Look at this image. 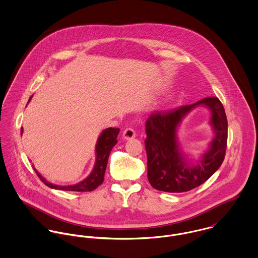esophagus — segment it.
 Returning <instances> with one entry per match:
<instances>
[{
  "instance_id": "obj_1",
  "label": "esophagus",
  "mask_w": 258,
  "mask_h": 258,
  "mask_svg": "<svg viewBox=\"0 0 258 258\" xmlns=\"http://www.w3.org/2000/svg\"><path fill=\"white\" fill-rule=\"evenodd\" d=\"M135 136H136V133H135L134 129H132V128H126L123 132V138L125 140L133 139V138H135Z\"/></svg>"
}]
</instances>
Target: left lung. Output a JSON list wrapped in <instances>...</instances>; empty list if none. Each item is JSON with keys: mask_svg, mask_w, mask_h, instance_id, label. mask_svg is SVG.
Here are the masks:
<instances>
[{"mask_svg": "<svg viewBox=\"0 0 258 258\" xmlns=\"http://www.w3.org/2000/svg\"><path fill=\"white\" fill-rule=\"evenodd\" d=\"M198 106L211 111L210 123L215 137L201 158L192 162L179 149L176 132L181 120ZM146 135L148 180L151 185L167 192L187 191L209 180L223 162L227 142L225 111L217 97H207L170 110L155 111L146 121Z\"/></svg>", "mask_w": 258, "mask_h": 258, "instance_id": "obj_1", "label": "left lung"}]
</instances>
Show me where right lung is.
Listing matches in <instances>:
<instances>
[{
    "instance_id": "right-lung-1",
    "label": "right lung",
    "mask_w": 258,
    "mask_h": 258,
    "mask_svg": "<svg viewBox=\"0 0 258 258\" xmlns=\"http://www.w3.org/2000/svg\"><path fill=\"white\" fill-rule=\"evenodd\" d=\"M33 95L29 99V102L31 101ZM28 102V103H29ZM119 128H107L102 131L100 136L98 137L96 146H95V154H96V160L94 164V168L90 175L84 179L83 181L71 185H58L53 184L47 182L37 170L36 171L38 178L40 181L47 186L54 188V189H62V190H73V191H91L95 189L98 185L103 183L104 181V174L107 167L108 157L110 155L111 150L117 144V136L119 134ZM21 134H23V128L21 129Z\"/></svg>"
}]
</instances>
